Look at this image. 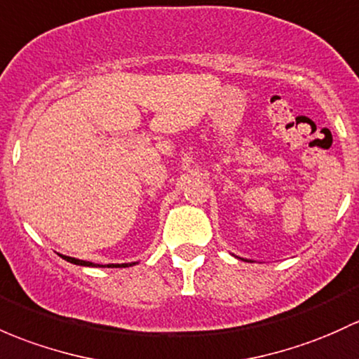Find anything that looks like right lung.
Listing matches in <instances>:
<instances>
[{
  "mask_svg": "<svg viewBox=\"0 0 359 359\" xmlns=\"http://www.w3.org/2000/svg\"><path fill=\"white\" fill-rule=\"evenodd\" d=\"M63 258L67 262H70V264H75V265H86V267H95V265L92 264V262L79 260V258H72V257H63ZM128 265H132V264H109V265H107V267H128ZM101 267H102V265H101Z\"/></svg>",
  "mask_w": 359,
  "mask_h": 359,
  "instance_id": "1",
  "label": "right lung"
}]
</instances>
